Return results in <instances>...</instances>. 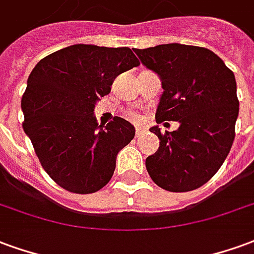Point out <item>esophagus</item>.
Segmentation results:
<instances>
[{
    "label": "esophagus",
    "instance_id": "1",
    "mask_svg": "<svg viewBox=\"0 0 254 254\" xmlns=\"http://www.w3.org/2000/svg\"><path fill=\"white\" fill-rule=\"evenodd\" d=\"M145 131L146 129L143 128V127H136V129H135V135H136V136H139V135L143 134Z\"/></svg>",
    "mask_w": 254,
    "mask_h": 254
}]
</instances>
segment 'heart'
Masks as SVG:
<instances>
[{
	"instance_id": "heart-1",
	"label": "heart",
	"mask_w": 254,
	"mask_h": 254,
	"mask_svg": "<svg viewBox=\"0 0 254 254\" xmlns=\"http://www.w3.org/2000/svg\"><path fill=\"white\" fill-rule=\"evenodd\" d=\"M134 119H136V116H134Z\"/></svg>"
}]
</instances>
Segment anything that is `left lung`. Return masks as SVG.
Wrapping results in <instances>:
<instances>
[{"label":"left lung","mask_w":254,"mask_h":254,"mask_svg":"<svg viewBox=\"0 0 254 254\" xmlns=\"http://www.w3.org/2000/svg\"><path fill=\"white\" fill-rule=\"evenodd\" d=\"M134 51L161 78L157 123H180L165 134L158 126L150 128L160 147L146 158V169L164 190H196L218 172L234 140L240 109L234 73L204 47L169 43Z\"/></svg>","instance_id":"1"}]
</instances>
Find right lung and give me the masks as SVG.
Segmentation results:
<instances>
[{
    "label": "right lung",
    "mask_w": 254,
    "mask_h": 254,
    "mask_svg": "<svg viewBox=\"0 0 254 254\" xmlns=\"http://www.w3.org/2000/svg\"><path fill=\"white\" fill-rule=\"evenodd\" d=\"M139 64L128 47L73 44L33 67L21 99L23 128L43 169L74 193H93L108 184L116 157L135 128L115 116L97 123L94 107L119 74Z\"/></svg>",
    "instance_id": "add662e5"
}]
</instances>
